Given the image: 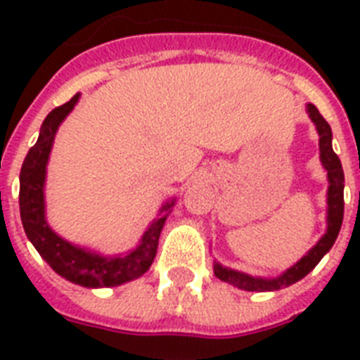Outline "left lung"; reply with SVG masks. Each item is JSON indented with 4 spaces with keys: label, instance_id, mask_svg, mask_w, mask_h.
<instances>
[{
    "label": "left lung",
    "instance_id": "obj_1",
    "mask_svg": "<svg viewBox=\"0 0 360 360\" xmlns=\"http://www.w3.org/2000/svg\"><path fill=\"white\" fill-rule=\"evenodd\" d=\"M307 114L312 120V123L316 124V130H318L319 160H321V166L327 172V181H329V188H327V217H325L327 230L321 236V239L307 252V256H302L290 269H285L284 273L278 274V276H273V278L240 273V271H236V269L224 267L222 263L214 259V276L222 280V282L236 285L239 290L276 291L295 284L301 278H304L321 262V257L333 248L336 237L340 233L342 220H344V169H342V162L338 155L333 151V130H330L329 123L323 120V115L319 114L314 104H307Z\"/></svg>",
    "mask_w": 360,
    "mask_h": 360
}]
</instances>
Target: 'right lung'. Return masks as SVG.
Returning a JSON list of instances; mask_svg holds the SVG:
<instances>
[{
	"label": "right lung",
	"mask_w": 360,
	"mask_h": 360,
	"mask_svg": "<svg viewBox=\"0 0 360 360\" xmlns=\"http://www.w3.org/2000/svg\"><path fill=\"white\" fill-rule=\"evenodd\" d=\"M78 101H80V93H76L69 103L53 108L46 115V120L41 124L37 143L25 155L20 169V219L31 245L35 246L42 259L59 276L89 290L115 288L127 284L130 280L140 278L151 267L153 259L157 256L158 237L164 222L169 217V209L175 205V198L164 203L157 219L147 226L136 248L124 254L104 256L101 252L75 245L56 233L46 220V202H44L46 166L59 124L67 120V115L72 112Z\"/></svg>",
	"instance_id": "add662e5"
}]
</instances>
